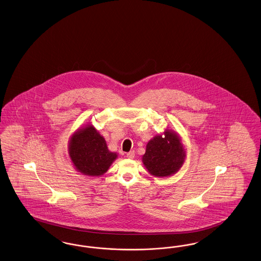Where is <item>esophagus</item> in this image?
Masks as SVG:
<instances>
[{"label":"esophagus","instance_id":"34e87169","mask_svg":"<svg viewBox=\"0 0 261 261\" xmlns=\"http://www.w3.org/2000/svg\"><path fill=\"white\" fill-rule=\"evenodd\" d=\"M134 156H135V151H134V150H131V151H129V152L126 153V157L129 158V159H133Z\"/></svg>","mask_w":261,"mask_h":261}]
</instances>
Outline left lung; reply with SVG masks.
<instances>
[{"label": "left lung", "mask_w": 261, "mask_h": 261, "mask_svg": "<svg viewBox=\"0 0 261 261\" xmlns=\"http://www.w3.org/2000/svg\"><path fill=\"white\" fill-rule=\"evenodd\" d=\"M186 150L180 138L173 131L166 130L164 137L155 136L146 145L143 163L155 177H168L177 173L182 166Z\"/></svg>", "instance_id": "1"}]
</instances>
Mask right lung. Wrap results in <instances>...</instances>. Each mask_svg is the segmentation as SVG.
Returning a JSON list of instances; mask_svg holds the SVG:
<instances>
[{
    "label": "right lung",
    "mask_w": 261,
    "mask_h": 261,
    "mask_svg": "<svg viewBox=\"0 0 261 261\" xmlns=\"http://www.w3.org/2000/svg\"><path fill=\"white\" fill-rule=\"evenodd\" d=\"M69 155L79 172L91 177L104 175L117 157L108 149L103 136L92 125L80 129L72 136Z\"/></svg>",
    "instance_id": "1"
}]
</instances>
